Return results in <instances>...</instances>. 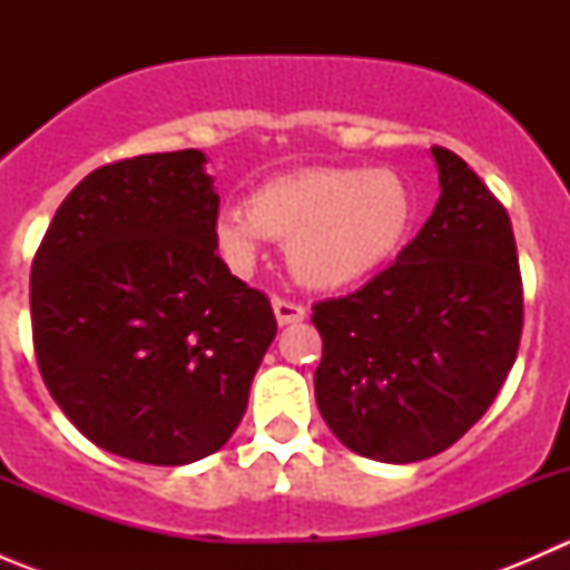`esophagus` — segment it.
I'll return each instance as SVG.
<instances>
[{"label":"esophagus","instance_id":"obj_1","mask_svg":"<svg viewBox=\"0 0 570 570\" xmlns=\"http://www.w3.org/2000/svg\"><path fill=\"white\" fill-rule=\"evenodd\" d=\"M273 312L278 325H295V322L306 320V308L301 303L284 301V297H273Z\"/></svg>","mask_w":570,"mask_h":570}]
</instances>
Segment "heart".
I'll use <instances>...</instances> for the list:
<instances>
[{
  "instance_id": "obj_1",
  "label": "heart",
  "mask_w": 570,
  "mask_h": 570,
  "mask_svg": "<svg viewBox=\"0 0 570 570\" xmlns=\"http://www.w3.org/2000/svg\"><path fill=\"white\" fill-rule=\"evenodd\" d=\"M411 220V189L396 170L314 165L267 178L248 209L217 212L215 245L228 267L248 273L264 239H275L301 284L344 289L392 262Z\"/></svg>"
}]
</instances>
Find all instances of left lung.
<instances>
[{"label":"left lung","instance_id":"obj_1","mask_svg":"<svg viewBox=\"0 0 570 570\" xmlns=\"http://www.w3.org/2000/svg\"><path fill=\"white\" fill-rule=\"evenodd\" d=\"M441 195L394 264L314 306L317 407L347 450L416 463L450 450L502 389L524 325L504 206L458 154L433 146Z\"/></svg>","mask_w":570,"mask_h":570}]
</instances>
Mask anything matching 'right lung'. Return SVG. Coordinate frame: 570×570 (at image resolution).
Returning <instances> with one entry per match:
<instances>
[{
    "mask_svg": "<svg viewBox=\"0 0 570 570\" xmlns=\"http://www.w3.org/2000/svg\"><path fill=\"white\" fill-rule=\"evenodd\" d=\"M195 148L142 154L68 193L30 275L46 389L112 455L184 465L220 450L275 338L215 245L220 198Z\"/></svg>",
    "mask_w": 570,
    "mask_h": 570,
    "instance_id": "1",
    "label": "right lung"
}]
</instances>
